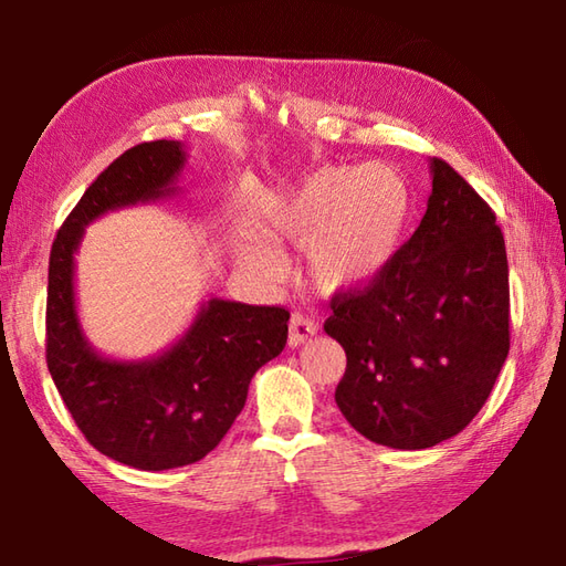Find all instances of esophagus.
I'll return each mask as SVG.
<instances>
[{
	"label": "esophagus",
	"instance_id": "esophagus-1",
	"mask_svg": "<svg viewBox=\"0 0 566 566\" xmlns=\"http://www.w3.org/2000/svg\"><path fill=\"white\" fill-rule=\"evenodd\" d=\"M319 332V324L306 314H292L290 319V347H302Z\"/></svg>",
	"mask_w": 566,
	"mask_h": 566
}]
</instances>
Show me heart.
Segmentation results:
<instances>
[{"label":"heart","instance_id":"obj_1","mask_svg":"<svg viewBox=\"0 0 566 566\" xmlns=\"http://www.w3.org/2000/svg\"><path fill=\"white\" fill-rule=\"evenodd\" d=\"M409 219V189L387 165L322 167L272 205L264 234L304 247V274L319 292L342 294L369 284L397 254ZM239 260L260 280L284 272L280 249L260 237L239 242Z\"/></svg>","mask_w":566,"mask_h":566}]
</instances>
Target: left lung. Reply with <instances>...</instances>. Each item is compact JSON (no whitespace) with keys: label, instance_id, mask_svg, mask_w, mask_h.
<instances>
[{"label":"left lung","instance_id":"1","mask_svg":"<svg viewBox=\"0 0 566 566\" xmlns=\"http://www.w3.org/2000/svg\"><path fill=\"white\" fill-rule=\"evenodd\" d=\"M417 232L364 290L332 296L324 332L347 352L334 399L369 442L427 449L476 417L510 354V266L496 217L429 159Z\"/></svg>","mask_w":566,"mask_h":566}]
</instances>
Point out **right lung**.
Returning <instances> with one entry per match:
<instances>
[{"label":"right lung","instance_id":"add662e5","mask_svg":"<svg viewBox=\"0 0 566 566\" xmlns=\"http://www.w3.org/2000/svg\"><path fill=\"white\" fill-rule=\"evenodd\" d=\"M187 149L175 139L124 151L84 191L50 254L46 367L87 442L134 469L195 464L222 442L244 409L256 369L280 357L290 312L212 296L165 352L109 359L92 347L74 296V254L84 227L114 209L179 195Z\"/></svg>","mask_w":566,"mask_h":566}]
</instances>
